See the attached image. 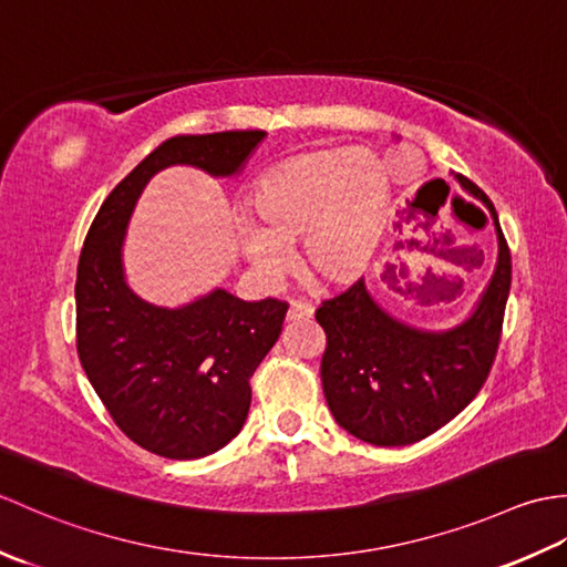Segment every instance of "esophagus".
<instances>
[{
  "label": "esophagus",
  "mask_w": 567,
  "mask_h": 567,
  "mask_svg": "<svg viewBox=\"0 0 567 567\" xmlns=\"http://www.w3.org/2000/svg\"><path fill=\"white\" fill-rule=\"evenodd\" d=\"M311 315H315V305L307 302V299H295V302L290 305V309H287V319H309Z\"/></svg>",
  "instance_id": "1"
}]
</instances>
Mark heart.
Masks as SVG:
<instances>
[{
    "label": "heart",
    "instance_id": "b5f03b06",
    "mask_svg": "<svg viewBox=\"0 0 567 567\" xmlns=\"http://www.w3.org/2000/svg\"><path fill=\"white\" fill-rule=\"evenodd\" d=\"M388 199V175L375 155L341 148L295 155L252 187L248 212L258 224H238L240 250L275 282L292 262L287 244L302 238L309 268L346 282L372 258Z\"/></svg>",
    "mask_w": 567,
    "mask_h": 567
}]
</instances>
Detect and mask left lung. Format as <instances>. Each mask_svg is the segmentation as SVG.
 <instances>
[{
	"label": "left lung",
	"mask_w": 567,
	"mask_h": 567,
	"mask_svg": "<svg viewBox=\"0 0 567 567\" xmlns=\"http://www.w3.org/2000/svg\"><path fill=\"white\" fill-rule=\"evenodd\" d=\"M457 179L492 209L483 189L465 177ZM492 214L499 238L497 268L477 309L461 327L441 333L406 327L380 309L363 280L323 299L317 309L319 327L327 333L321 358L323 394L333 419L355 439L372 445L416 443L449 424L483 390L499 348L512 287V252L497 212ZM441 240L451 244L449 236L433 238L431 244L439 246ZM400 246L429 248L416 238L400 240ZM449 252L453 250H445V256ZM467 260L477 265L480 252L473 250ZM384 277L394 280V265H388Z\"/></svg>",
	"instance_id": "1"
}]
</instances>
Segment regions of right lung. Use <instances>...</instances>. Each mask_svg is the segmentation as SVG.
Masks as SVG:
<instances>
[{
  "label": "right lung",
  "instance_id": "1",
  "mask_svg": "<svg viewBox=\"0 0 567 567\" xmlns=\"http://www.w3.org/2000/svg\"><path fill=\"white\" fill-rule=\"evenodd\" d=\"M265 131L175 136L146 155L104 199L78 262V355L84 375L126 436L155 455L195 461L238 436L250 378L280 339L290 305L244 302L214 290L179 309L128 290L122 244L148 179L167 165L216 177L240 171Z\"/></svg>",
  "mask_w": 567,
  "mask_h": 567
}]
</instances>
